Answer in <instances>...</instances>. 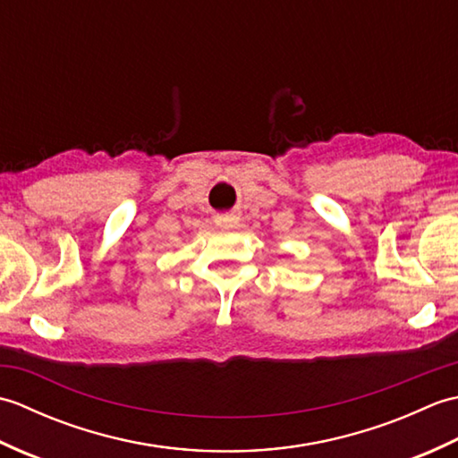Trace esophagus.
<instances>
[{"mask_svg": "<svg viewBox=\"0 0 458 458\" xmlns=\"http://www.w3.org/2000/svg\"><path fill=\"white\" fill-rule=\"evenodd\" d=\"M216 224L220 228H236L238 224V216H234V214H224V216H218L216 218Z\"/></svg>", "mask_w": 458, "mask_h": 458, "instance_id": "esophagus-1", "label": "esophagus"}]
</instances>
